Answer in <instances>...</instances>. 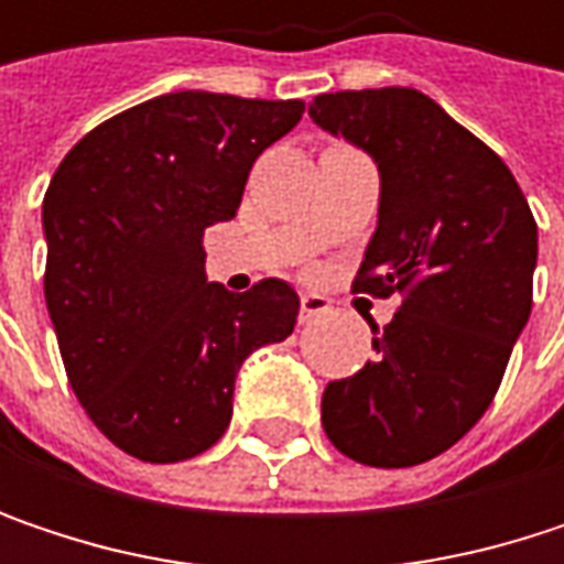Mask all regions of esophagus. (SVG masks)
Here are the masks:
<instances>
[{
  "instance_id": "obj_1",
  "label": "esophagus",
  "mask_w": 564,
  "mask_h": 564,
  "mask_svg": "<svg viewBox=\"0 0 564 564\" xmlns=\"http://www.w3.org/2000/svg\"><path fill=\"white\" fill-rule=\"evenodd\" d=\"M326 313H329V300L323 293H300V323H310Z\"/></svg>"
}]
</instances>
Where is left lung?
Here are the masks:
<instances>
[{
	"mask_svg": "<svg viewBox=\"0 0 564 564\" xmlns=\"http://www.w3.org/2000/svg\"><path fill=\"white\" fill-rule=\"evenodd\" d=\"M310 117L379 170V221L356 290L401 293L376 359L323 392L352 460L414 467L490 408L532 313L539 228L507 163L414 87L319 94Z\"/></svg>",
	"mask_w": 564,
	"mask_h": 564,
	"instance_id": "1",
	"label": "left lung"
}]
</instances>
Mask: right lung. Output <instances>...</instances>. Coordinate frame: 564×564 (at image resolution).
Listing matches in <instances>:
<instances>
[{
	"mask_svg": "<svg viewBox=\"0 0 564 564\" xmlns=\"http://www.w3.org/2000/svg\"><path fill=\"white\" fill-rule=\"evenodd\" d=\"M303 100L175 90L90 130L42 202L45 303L70 389L130 457L175 464L231 421L245 359L293 333L300 296L205 278V228L231 221L254 160Z\"/></svg>",
	"mask_w": 564,
	"mask_h": 564,
	"instance_id": "obj_1",
	"label": "right lung"
}]
</instances>
